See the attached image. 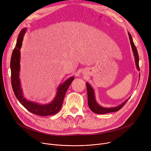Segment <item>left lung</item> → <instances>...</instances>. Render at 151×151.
<instances>
[{
    "label": "left lung",
    "mask_w": 151,
    "mask_h": 151,
    "mask_svg": "<svg viewBox=\"0 0 151 151\" xmlns=\"http://www.w3.org/2000/svg\"><path fill=\"white\" fill-rule=\"evenodd\" d=\"M129 37V40H130V43L132 47V50L134 53V56L135 58V65L137 67V68L139 70H140V68H139V54L137 50V48L133 42V40L132 38V37L130 34L129 32H128ZM86 86H87V98H88V105L89 106V108H90L91 110L94 112L96 114H106L109 113H112V112H116L118 111L119 109H120L124 105L127 103V102L129 100V98L127 99L125 101L123 102L122 104L120 105L116 106V107H112V108H105V107H102L100 106L96 101L95 99V94L94 92V90L91 87V86L88 84L86 83Z\"/></svg>",
    "instance_id": "left-lung-1"
}]
</instances>
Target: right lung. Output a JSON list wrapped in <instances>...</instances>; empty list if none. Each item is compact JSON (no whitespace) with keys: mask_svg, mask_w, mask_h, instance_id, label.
Here are the masks:
<instances>
[{"mask_svg":"<svg viewBox=\"0 0 151 151\" xmlns=\"http://www.w3.org/2000/svg\"><path fill=\"white\" fill-rule=\"evenodd\" d=\"M26 31V28L23 29L19 33L16 47L13 50L11 58L10 67L11 70V84L14 93L20 103L32 114L40 116L55 115L60 110L66 91L75 78L71 77L68 78L63 84H61L58 87L55 97L50 104L45 105L39 104L25 99L23 97L22 90L21 88L19 72L20 59V50L22 47L23 39Z\"/></svg>","mask_w":151,"mask_h":151,"instance_id":"right-lung-1","label":"right lung"}]
</instances>
